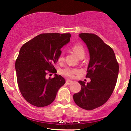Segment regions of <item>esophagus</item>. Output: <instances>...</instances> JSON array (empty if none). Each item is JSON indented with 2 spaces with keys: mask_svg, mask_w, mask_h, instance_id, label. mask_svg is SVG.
Wrapping results in <instances>:
<instances>
[{
  "mask_svg": "<svg viewBox=\"0 0 131 131\" xmlns=\"http://www.w3.org/2000/svg\"><path fill=\"white\" fill-rule=\"evenodd\" d=\"M66 84L70 85V84H71L72 83V81H71V80H66Z\"/></svg>",
  "mask_w": 131,
  "mask_h": 131,
  "instance_id": "34e87169",
  "label": "esophagus"
}]
</instances>
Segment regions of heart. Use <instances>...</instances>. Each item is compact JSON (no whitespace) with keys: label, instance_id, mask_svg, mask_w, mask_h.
<instances>
[{"label":"heart","instance_id":"heart-1","mask_svg":"<svg viewBox=\"0 0 131 131\" xmlns=\"http://www.w3.org/2000/svg\"><path fill=\"white\" fill-rule=\"evenodd\" d=\"M72 49L73 52L77 54V56H79L80 58L82 56L85 55V51L83 49V46H82L80 44H77V45H75L73 46ZM64 59V53L62 52L61 55H60L59 58V61H62ZM79 72V70L75 68H72V67H66V68L63 69L61 71V73H62L64 75L66 76V77H68L70 78L73 77L74 76V75L77 74Z\"/></svg>","mask_w":131,"mask_h":131}]
</instances>
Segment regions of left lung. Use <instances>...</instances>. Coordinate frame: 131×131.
<instances>
[{"mask_svg": "<svg viewBox=\"0 0 131 131\" xmlns=\"http://www.w3.org/2000/svg\"><path fill=\"white\" fill-rule=\"evenodd\" d=\"M80 37L86 44L90 61L86 77L91 81L85 84L81 80V90L73 96L76 105L86 110L102 106L113 93L119 72V64L114 51L99 36L92 33H80Z\"/></svg>", "mask_w": 131, "mask_h": 131, "instance_id": "left-lung-1", "label": "left lung"}]
</instances>
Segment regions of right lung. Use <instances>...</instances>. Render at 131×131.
Wrapping results in <instances>:
<instances>
[{
  "instance_id": "right-lung-1",
  "label": "right lung",
  "mask_w": 131,
  "mask_h": 131,
  "mask_svg": "<svg viewBox=\"0 0 131 131\" xmlns=\"http://www.w3.org/2000/svg\"><path fill=\"white\" fill-rule=\"evenodd\" d=\"M70 33H42L25 43L15 62L18 88L31 105L44 107L53 102L59 89L66 83L61 75L46 79L48 72H57L54 65L61 49L70 41Z\"/></svg>"
}]
</instances>
